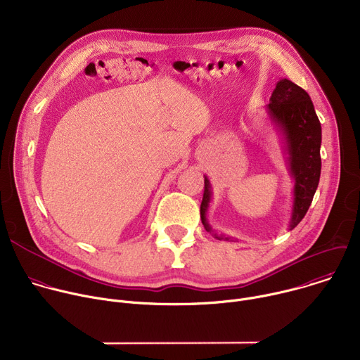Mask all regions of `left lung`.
Masks as SVG:
<instances>
[{
	"mask_svg": "<svg viewBox=\"0 0 360 360\" xmlns=\"http://www.w3.org/2000/svg\"><path fill=\"white\" fill-rule=\"evenodd\" d=\"M266 110L279 128L288 160V169L293 178V205L289 231L293 229L309 210L321 178V143L322 127L315 112L314 102L304 89L290 79L281 78L272 92ZM212 200V186L205 176L200 219L208 232L217 239L229 240V236L218 235L208 222L207 214Z\"/></svg>",
	"mask_w": 360,
	"mask_h": 360,
	"instance_id": "1",
	"label": "left lung"
}]
</instances>
